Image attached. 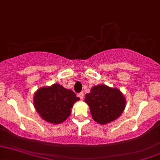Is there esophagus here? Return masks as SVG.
<instances>
[{
    "mask_svg": "<svg viewBox=\"0 0 160 160\" xmlns=\"http://www.w3.org/2000/svg\"><path fill=\"white\" fill-rule=\"evenodd\" d=\"M78 97L80 98L81 100H82L84 98V92H81L78 94Z\"/></svg>",
    "mask_w": 160,
    "mask_h": 160,
    "instance_id": "34e87169",
    "label": "esophagus"
}]
</instances>
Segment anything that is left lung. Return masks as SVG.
<instances>
[{"mask_svg": "<svg viewBox=\"0 0 160 160\" xmlns=\"http://www.w3.org/2000/svg\"><path fill=\"white\" fill-rule=\"evenodd\" d=\"M84 102L90 108L92 119L98 124H105L119 117L125 108V98L117 88L98 85L91 89Z\"/></svg>", "mask_w": 160, "mask_h": 160, "instance_id": "8db88e82", "label": "left lung"}]
</instances>
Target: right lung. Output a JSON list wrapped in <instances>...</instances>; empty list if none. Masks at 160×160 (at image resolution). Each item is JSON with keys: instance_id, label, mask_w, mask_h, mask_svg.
Here are the masks:
<instances>
[{"instance_id": "right-lung-1", "label": "right lung", "mask_w": 160, "mask_h": 160, "mask_svg": "<svg viewBox=\"0 0 160 160\" xmlns=\"http://www.w3.org/2000/svg\"><path fill=\"white\" fill-rule=\"evenodd\" d=\"M79 99L71 89L54 84L37 90L33 104L43 120L52 124H60L67 119L73 103Z\"/></svg>"}]
</instances>
